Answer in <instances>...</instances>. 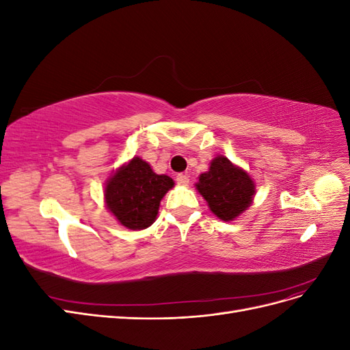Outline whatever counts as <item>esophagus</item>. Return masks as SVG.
Listing matches in <instances>:
<instances>
[{"label":"esophagus","mask_w":350,"mask_h":350,"mask_svg":"<svg viewBox=\"0 0 350 350\" xmlns=\"http://www.w3.org/2000/svg\"><path fill=\"white\" fill-rule=\"evenodd\" d=\"M176 183H178L179 185H188L189 178H188L187 174H178V175H176Z\"/></svg>","instance_id":"34e87169"}]
</instances>
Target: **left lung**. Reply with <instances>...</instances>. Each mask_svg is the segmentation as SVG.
I'll list each match as a JSON object with an SVG mask.
<instances>
[{
  "instance_id": "left-lung-1",
  "label": "left lung",
  "mask_w": 350,
  "mask_h": 350,
  "mask_svg": "<svg viewBox=\"0 0 350 350\" xmlns=\"http://www.w3.org/2000/svg\"><path fill=\"white\" fill-rule=\"evenodd\" d=\"M196 187L207 201L211 213L225 221L243 213L256 194V184L251 176L221 154L210 162L207 172L198 176Z\"/></svg>"
}]
</instances>
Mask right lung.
I'll use <instances>...</instances> for the list:
<instances>
[{"instance_id":"obj_1","label":"right lung","mask_w":350,"mask_h":350,"mask_svg":"<svg viewBox=\"0 0 350 350\" xmlns=\"http://www.w3.org/2000/svg\"><path fill=\"white\" fill-rule=\"evenodd\" d=\"M172 187V178L154 174L149 163L135 156L108 179L105 201L122 226L140 230L156 220L161 200Z\"/></svg>"}]
</instances>
